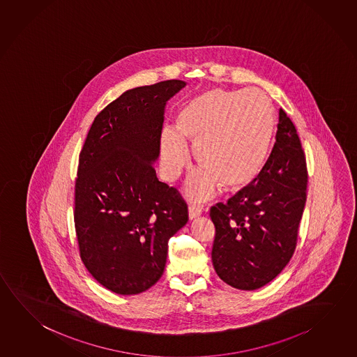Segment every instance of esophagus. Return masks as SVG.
<instances>
[{"instance_id": "obj_1", "label": "esophagus", "mask_w": 357, "mask_h": 357, "mask_svg": "<svg viewBox=\"0 0 357 357\" xmlns=\"http://www.w3.org/2000/svg\"><path fill=\"white\" fill-rule=\"evenodd\" d=\"M188 215H189V219H190V220L199 218L200 215H202V208H199V206H189V212H188Z\"/></svg>"}]
</instances>
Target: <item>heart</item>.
I'll use <instances>...</instances> for the list:
<instances>
[{"label":"heart","instance_id":"1","mask_svg":"<svg viewBox=\"0 0 357 357\" xmlns=\"http://www.w3.org/2000/svg\"><path fill=\"white\" fill-rule=\"evenodd\" d=\"M275 132V110L261 91L208 89L179 107L174 130L162 132L164 174L169 181L179 176L190 145L202 169L189 189L193 198H211L217 185L227 192L242 190L261 176Z\"/></svg>","mask_w":357,"mask_h":357}]
</instances>
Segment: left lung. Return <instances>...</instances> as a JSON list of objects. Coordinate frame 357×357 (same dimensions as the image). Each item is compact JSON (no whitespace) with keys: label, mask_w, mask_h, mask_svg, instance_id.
Returning a JSON list of instances; mask_svg holds the SVG:
<instances>
[{"label":"left lung","mask_w":357,"mask_h":357,"mask_svg":"<svg viewBox=\"0 0 357 357\" xmlns=\"http://www.w3.org/2000/svg\"><path fill=\"white\" fill-rule=\"evenodd\" d=\"M306 188L298 134L280 109L275 143L261 176L225 204L211 208L213 267L222 281L253 291L281 273L294 256Z\"/></svg>","instance_id":"obj_1"}]
</instances>
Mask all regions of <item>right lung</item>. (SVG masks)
Returning <instances> with one entry per match:
<instances>
[{"mask_svg":"<svg viewBox=\"0 0 357 357\" xmlns=\"http://www.w3.org/2000/svg\"><path fill=\"white\" fill-rule=\"evenodd\" d=\"M187 84L167 80L128 90L96 115L79 157L76 236L96 281L138 294L162 277L168 242L187 225V203L158 181L167 101Z\"/></svg>","mask_w":357,"mask_h":357,"instance_id":"right-lung-1","label":"right lung"}]
</instances>
